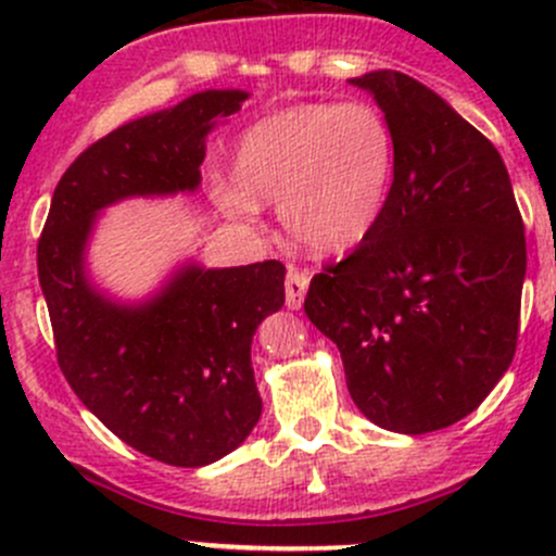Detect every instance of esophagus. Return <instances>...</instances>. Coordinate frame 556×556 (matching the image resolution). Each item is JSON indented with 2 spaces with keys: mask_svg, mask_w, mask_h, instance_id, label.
I'll use <instances>...</instances> for the list:
<instances>
[{
  "mask_svg": "<svg viewBox=\"0 0 556 556\" xmlns=\"http://www.w3.org/2000/svg\"><path fill=\"white\" fill-rule=\"evenodd\" d=\"M309 290V274L290 268L285 277V295H288V309H301L304 306V295Z\"/></svg>",
  "mask_w": 556,
  "mask_h": 556,
  "instance_id": "34e87169",
  "label": "esophagus"
}]
</instances>
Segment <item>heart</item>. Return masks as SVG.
Wrapping results in <instances>:
<instances>
[{
  "label": "heart",
  "mask_w": 556,
  "mask_h": 556,
  "mask_svg": "<svg viewBox=\"0 0 556 556\" xmlns=\"http://www.w3.org/2000/svg\"><path fill=\"white\" fill-rule=\"evenodd\" d=\"M395 159V134L374 104H295L247 128L237 150L239 179H217L212 195L242 226L261 223L263 204H279L299 242L344 252L382 223Z\"/></svg>",
  "instance_id": "obj_1"
}]
</instances>
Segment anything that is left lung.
<instances>
[{
    "instance_id": "obj_1",
    "label": "left lung",
    "mask_w": 556,
    "mask_h": 556,
    "mask_svg": "<svg viewBox=\"0 0 556 556\" xmlns=\"http://www.w3.org/2000/svg\"><path fill=\"white\" fill-rule=\"evenodd\" d=\"M395 134L377 231L312 279L304 309L341 352L363 417L403 435L468 417L517 350L525 226L495 144L403 72L352 77Z\"/></svg>"
}]
</instances>
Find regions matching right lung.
<instances>
[{
  "label": "right lung",
  "mask_w": 556,
  "mask_h": 556,
  "mask_svg": "<svg viewBox=\"0 0 556 556\" xmlns=\"http://www.w3.org/2000/svg\"><path fill=\"white\" fill-rule=\"evenodd\" d=\"M247 99L210 88L106 134L55 185L37 247L66 382L117 439L177 468L217 463L261 419L252 336L282 309L285 266L206 268L188 257L153 293L117 299L93 282L88 247L121 201L195 193L206 137Z\"/></svg>",
  "instance_id": "obj_1"
}]
</instances>
